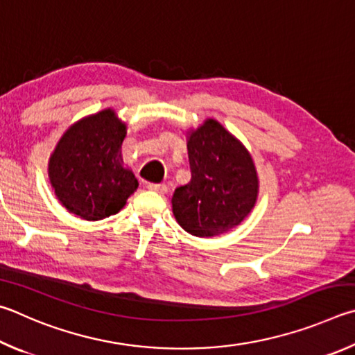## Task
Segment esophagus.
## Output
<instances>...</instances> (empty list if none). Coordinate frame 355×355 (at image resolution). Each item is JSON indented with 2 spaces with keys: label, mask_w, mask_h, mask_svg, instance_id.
Masks as SVG:
<instances>
[{
  "label": "esophagus",
  "mask_w": 355,
  "mask_h": 355,
  "mask_svg": "<svg viewBox=\"0 0 355 355\" xmlns=\"http://www.w3.org/2000/svg\"><path fill=\"white\" fill-rule=\"evenodd\" d=\"M148 190L159 195H165L168 191V187L165 184H148Z\"/></svg>",
  "instance_id": "esophagus-1"
}]
</instances>
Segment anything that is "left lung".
<instances>
[{
  "label": "left lung",
  "mask_w": 355,
  "mask_h": 355,
  "mask_svg": "<svg viewBox=\"0 0 355 355\" xmlns=\"http://www.w3.org/2000/svg\"><path fill=\"white\" fill-rule=\"evenodd\" d=\"M191 179L173 195V214L195 237H215L239 226L256 206L259 178L239 139L214 118L187 135Z\"/></svg>",
  "instance_id": "8db88e82"
}]
</instances>
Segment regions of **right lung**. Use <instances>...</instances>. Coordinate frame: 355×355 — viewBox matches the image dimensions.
I'll list each match as a JSON object with an SVG mask.
<instances>
[{
	"label": "right lung",
	"mask_w": 355,
	"mask_h": 355,
	"mask_svg": "<svg viewBox=\"0 0 355 355\" xmlns=\"http://www.w3.org/2000/svg\"><path fill=\"white\" fill-rule=\"evenodd\" d=\"M126 124L114 109L83 118L65 130L49 157L54 193L68 212L87 221L115 215L139 187L123 165Z\"/></svg>",
	"instance_id": "right-lung-1"
}]
</instances>
